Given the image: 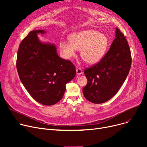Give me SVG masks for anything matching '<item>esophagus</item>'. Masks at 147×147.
Wrapping results in <instances>:
<instances>
[{"label":"esophagus","mask_w":147,"mask_h":147,"mask_svg":"<svg viewBox=\"0 0 147 147\" xmlns=\"http://www.w3.org/2000/svg\"><path fill=\"white\" fill-rule=\"evenodd\" d=\"M76 73H77V75H80V74H82V69L80 68H79V67L77 68H76Z\"/></svg>","instance_id":"esophagus-1"}]
</instances>
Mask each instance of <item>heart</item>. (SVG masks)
<instances>
[{"label":"heart","mask_w":147,"mask_h":147,"mask_svg":"<svg viewBox=\"0 0 147 147\" xmlns=\"http://www.w3.org/2000/svg\"><path fill=\"white\" fill-rule=\"evenodd\" d=\"M69 42L62 41L59 49L63 57L70 59L80 50V55L88 64H95L102 59L109 45L107 36L94 30H86L72 33Z\"/></svg>","instance_id":"b5f03b06"}]
</instances>
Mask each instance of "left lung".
<instances>
[{
    "label": "left lung",
    "mask_w": 147,
    "mask_h": 147,
    "mask_svg": "<svg viewBox=\"0 0 147 147\" xmlns=\"http://www.w3.org/2000/svg\"><path fill=\"white\" fill-rule=\"evenodd\" d=\"M132 63L127 41L119 28L110 48L99 63L84 71L88 83L83 89L90 102L101 104L117 93L129 74Z\"/></svg>",
    "instance_id": "1"
}]
</instances>
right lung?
Here are the masks:
<instances>
[{
	"label": "right lung",
	"instance_id": "obj_1",
	"mask_svg": "<svg viewBox=\"0 0 147 147\" xmlns=\"http://www.w3.org/2000/svg\"><path fill=\"white\" fill-rule=\"evenodd\" d=\"M43 30L30 32L20 43L17 68L21 82L37 102L52 105L63 97L66 84L74 79L76 71L68 60L60 58L55 45L38 38Z\"/></svg>",
	"mask_w": 147,
	"mask_h": 147
}]
</instances>
